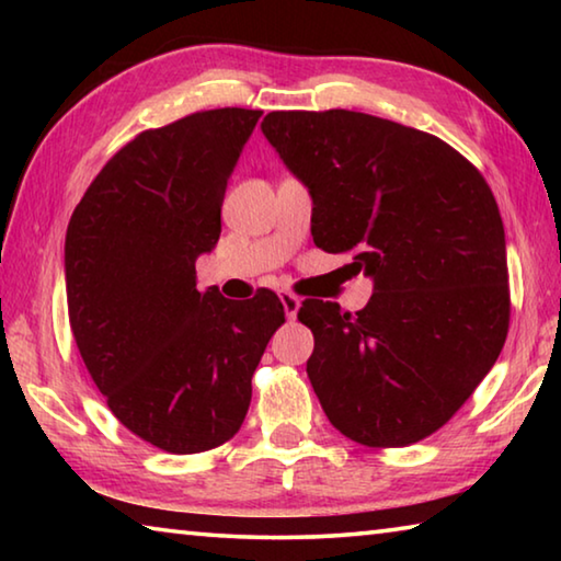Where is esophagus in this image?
I'll use <instances>...</instances> for the list:
<instances>
[{
  "label": "esophagus",
  "mask_w": 561,
  "mask_h": 561,
  "mask_svg": "<svg viewBox=\"0 0 561 561\" xmlns=\"http://www.w3.org/2000/svg\"><path fill=\"white\" fill-rule=\"evenodd\" d=\"M279 299H282V307H284V314L287 319H297V311H299V297L294 291H279Z\"/></svg>",
  "instance_id": "obj_1"
}]
</instances>
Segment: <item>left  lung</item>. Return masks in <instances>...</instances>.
<instances>
[{
	"label": "left lung",
	"mask_w": 561,
	"mask_h": 561,
	"mask_svg": "<svg viewBox=\"0 0 561 561\" xmlns=\"http://www.w3.org/2000/svg\"><path fill=\"white\" fill-rule=\"evenodd\" d=\"M262 133L307 183L311 234L374 277L351 314L307 299L309 381L339 433L403 448L443 428L510 329L505 227L490 185L438 136L358 111H272Z\"/></svg>",
	"instance_id": "left-lung-1"
}]
</instances>
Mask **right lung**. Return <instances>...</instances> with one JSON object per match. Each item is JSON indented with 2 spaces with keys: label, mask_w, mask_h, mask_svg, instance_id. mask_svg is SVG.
<instances>
[{
  "label": "right lung",
  "mask_w": 561,
  "mask_h": 561,
  "mask_svg": "<svg viewBox=\"0 0 561 561\" xmlns=\"http://www.w3.org/2000/svg\"><path fill=\"white\" fill-rule=\"evenodd\" d=\"M260 116L213 108L138 133L93 178L66 230V301L83 364L111 413L173 455L213 450L240 431L254 368L284 324L270 289L232 304L195 284Z\"/></svg>",
  "instance_id": "1"
}]
</instances>
